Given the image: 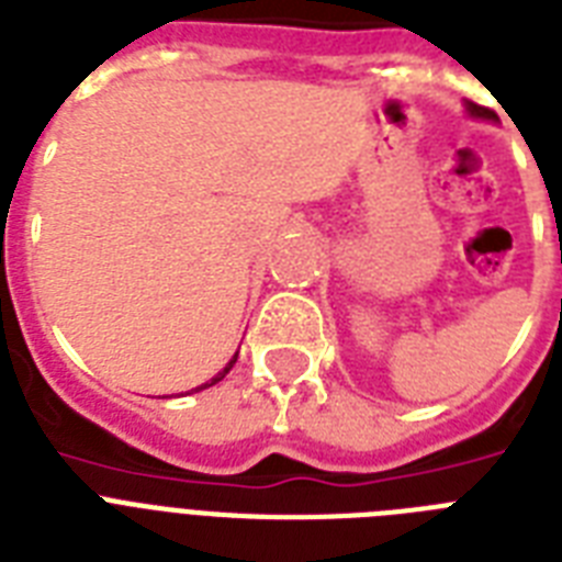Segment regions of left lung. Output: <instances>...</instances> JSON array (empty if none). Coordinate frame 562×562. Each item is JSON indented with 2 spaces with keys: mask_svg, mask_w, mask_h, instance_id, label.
Wrapping results in <instances>:
<instances>
[{
  "mask_svg": "<svg viewBox=\"0 0 562 562\" xmlns=\"http://www.w3.org/2000/svg\"><path fill=\"white\" fill-rule=\"evenodd\" d=\"M468 112H471L473 117H485V121H496V112H491V109L487 106H479V103H471V100H468Z\"/></svg>",
  "mask_w": 562,
  "mask_h": 562,
  "instance_id": "1",
  "label": "left lung"
}]
</instances>
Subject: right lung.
I'll return each instance as SVG.
<instances>
[{"instance_id":"1","label":"right lung","mask_w":562,"mask_h":562,"mask_svg":"<svg viewBox=\"0 0 562 562\" xmlns=\"http://www.w3.org/2000/svg\"><path fill=\"white\" fill-rule=\"evenodd\" d=\"M236 358H239V352H236V355H234V358H231V363H227V367H225V369H222V372H218V375H216V378H210V384H204V386H213V384H218V381H222V378H225V375H227V372H231V369H234ZM204 386H199V390H204Z\"/></svg>"}]
</instances>
